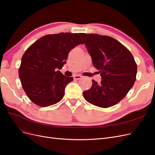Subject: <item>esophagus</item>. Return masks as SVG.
Wrapping results in <instances>:
<instances>
[{"instance_id": "1", "label": "esophagus", "mask_w": 155, "mask_h": 155, "mask_svg": "<svg viewBox=\"0 0 155 155\" xmlns=\"http://www.w3.org/2000/svg\"><path fill=\"white\" fill-rule=\"evenodd\" d=\"M73 78L74 79H76V80H79V79H80L82 78V76H80V75H75Z\"/></svg>"}]
</instances>
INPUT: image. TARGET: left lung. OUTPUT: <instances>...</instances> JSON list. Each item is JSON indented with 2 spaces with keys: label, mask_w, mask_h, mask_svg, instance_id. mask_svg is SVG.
Here are the masks:
<instances>
[{
  "label": "left lung",
  "mask_w": 155,
  "mask_h": 155,
  "mask_svg": "<svg viewBox=\"0 0 155 155\" xmlns=\"http://www.w3.org/2000/svg\"><path fill=\"white\" fill-rule=\"evenodd\" d=\"M79 35L102 78L100 83L92 80L91 88L83 92L84 97L90 104L102 108L117 104L136 81L137 64L132 54L111 37L83 33Z\"/></svg>",
  "instance_id": "left-lung-1"
}]
</instances>
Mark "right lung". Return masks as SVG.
Masks as SVG:
<instances>
[{
	"instance_id": "obj_1",
	"label": "right lung",
	"mask_w": 155,
	"mask_h": 155,
	"mask_svg": "<svg viewBox=\"0 0 155 155\" xmlns=\"http://www.w3.org/2000/svg\"><path fill=\"white\" fill-rule=\"evenodd\" d=\"M84 44L78 34L59 33L41 37L28 48L21 59L18 76L27 96L35 104L48 107L62 100L73 78L58 69L67 63L69 51Z\"/></svg>"
}]
</instances>
